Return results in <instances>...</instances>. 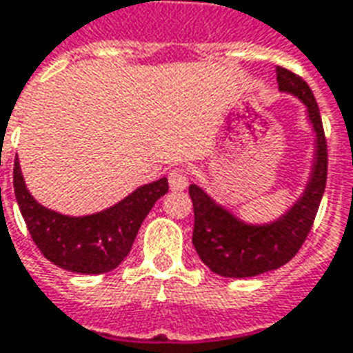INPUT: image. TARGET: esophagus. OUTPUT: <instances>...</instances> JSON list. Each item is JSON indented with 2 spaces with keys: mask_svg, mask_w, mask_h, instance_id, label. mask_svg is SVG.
<instances>
[{
  "mask_svg": "<svg viewBox=\"0 0 353 353\" xmlns=\"http://www.w3.org/2000/svg\"><path fill=\"white\" fill-rule=\"evenodd\" d=\"M168 183H170L172 190H183V188H187L188 177L185 172L176 168V170H172L170 174H168Z\"/></svg>",
  "mask_w": 353,
  "mask_h": 353,
  "instance_id": "obj_1",
  "label": "esophagus"
}]
</instances>
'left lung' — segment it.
I'll return each mask as SVG.
<instances>
[{"mask_svg":"<svg viewBox=\"0 0 353 353\" xmlns=\"http://www.w3.org/2000/svg\"><path fill=\"white\" fill-rule=\"evenodd\" d=\"M279 90L290 92L307 107L309 120L316 133V157L307 188L300 200L281 219L266 225H248L235 219L198 185L188 187L194 207L192 244L200 259L224 278H252L287 265L307 239L319 211L327 179V144L322 118L313 90L305 81L278 66Z\"/></svg>","mask_w":353,"mask_h":353,"instance_id":"left-lung-1","label":"left lung"}]
</instances>
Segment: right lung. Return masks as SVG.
Segmentation results:
<instances>
[{"label":"right lung","instance_id":"right-lung-1","mask_svg":"<svg viewBox=\"0 0 353 353\" xmlns=\"http://www.w3.org/2000/svg\"><path fill=\"white\" fill-rule=\"evenodd\" d=\"M12 177L16 201L40 254L53 265L77 274H105L117 268L128 257L153 203L168 192V179L161 177L105 211L90 216H64L42 207L29 194L18 161Z\"/></svg>","mask_w":353,"mask_h":353}]
</instances>
